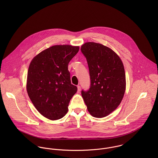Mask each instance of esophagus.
<instances>
[{"label":"esophagus","instance_id":"34e87169","mask_svg":"<svg viewBox=\"0 0 158 158\" xmlns=\"http://www.w3.org/2000/svg\"><path fill=\"white\" fill-rule=\"evenodd\" d=\"M77 89H78V92H80L81 90V86H77Z\"/></svg>","mask_w":158,"mask_h":158}]
</instances>
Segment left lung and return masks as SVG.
Segmentation results:
<instances>
[{
	"label": "left lung",
	"mask_w": 158,
	"mask_h": 158,
	"mask_svg": "<svg viewBox=\"0 0 158 158\" xmlns=\"http://www.w3.org/2000/svg\"><path fill=\"white\" fill-rule=\"evenodd\" d=\"M90 75L89 90L81 95L91 115L107 116L121 103L126 88L124 66L120 57L110 48L89 42L81 47Z\"/></svg>",
	"instance_id": "left-lung-1"
}]
</instances>
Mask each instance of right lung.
Returning <instances> with one entry per match:
<instances>
[{"label": "right lung", "mask_w": 158, "mask_h": 158, "mask_svg": "<svg viewBox=\"0 0 158 158\" xmlns=\"http://www.w3.org/2000/svg\"><path fill=\"white\" fill-rule=\"evenodd\" d=\"M78 46L56 45L37 55L27 73L28 95L38 112L55 120L68 111L70 99L77 88L71 84L68 64L78 53Z\"/></svg>", "instance_id": "obj_1"}]
</instances>
